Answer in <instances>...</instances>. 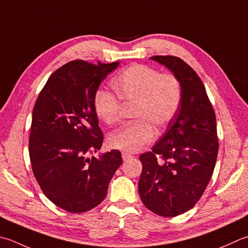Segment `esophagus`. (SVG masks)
Segmentation results:
<instances>
[{
    "label": "esophagus",
    "instance_id": "obj_1",
    "mask_svg": "<svg viewBox=\"0 0 248 248\" xmlns=\"http://www.w3.org/2000/svg\"><path fill=\"white\" fill-rule=\"evenodd\" d=\"M121 156H123L124 161H127V160H130V159L133 158L132 155H130L128 153H123V154H121Z\"/></svg>",
    "mask_w": 248,
    "mask_h": 248
}]
</instances>
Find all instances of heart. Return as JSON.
I'll return each mask as SVG.
<instances>
[{
  "label": "heart",
  "instance_id": "heart-1",
  "mask_svg": "<svg viewBox=\"0 0 248 248\" xmlns=\"http://www.w3.org/2000/svg\"><path fill=\"white\" fill-rule=\"evenodd\" d=\"M111 85L124 104H134L133 115L138 119L108 135V146L114 149L139 152L156 137L154 125L166 127L181 106V81L171 73H160L152 66L131 65L116 76ZM117 97L104 89L95 91L94 113L105 124H114L120 118L123 105Z\"/></svg>",
  "mask_w": 248,
  "mask_h": 248
}]
</instances>
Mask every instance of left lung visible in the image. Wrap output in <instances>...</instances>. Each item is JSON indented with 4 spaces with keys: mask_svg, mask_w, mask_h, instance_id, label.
I'll return each mask as SVG.
<instances>
[{
    "mask_svg": "<svg viewBox=\"0 0 248 248\" xmlns=\"http://www.w3.org/2000/svg\"><path fill=\"white\" fill-rule=\"evenodd\" d=\"M150 59L168 67L181 81L182 102L152 152L140 156L143 170L139 193L149 211L174 217L196 205L214 172L219 146L216 117L205 87L192 67L174 56Z\"/></svg>",
    "mask_w": 248,
    "mask_h": 248,
    "instance_id": "8db88e82",
    "label": "left lung"
}]
</instances>
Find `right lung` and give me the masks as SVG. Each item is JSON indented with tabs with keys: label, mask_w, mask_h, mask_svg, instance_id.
<instances>
[{
	"label": "right lung",
	"mask_w": 248,
	"mask_h": 248,
	"mask_svg": "<svg viewBox=\"0 0 248 248\" xmlns=\"http://www.w3.org/2000/svg\"><path fill=\"white\" fill-rule=\"evenodd\" d=\"M119 62L74 60L50 75L32 114L29 154L34 176L49 200L70 213L98 206L121 163L119 150L99 158L103 133L93 108L102 80Z\"/></svg>",
	"instance_id": "obj_1"
}]
</instances>
